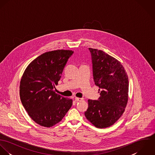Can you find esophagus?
Here are the masks:
<instances>
[{
  "label": "esophagus",
  "mask_w": 155,
  "mask_h": 155,
  "mask_svg": "<svg viewBox=\"0 0 155 155\" xmlns=\"http://www.w3.org/2000/svg\"><path fill=\"white\" fill-rule=\"evenodd\" d=\"M75 100L77 101H81L82 100H83V98H78V97H75Z\"/></svg>",
  "instance_id": "obj_1"
}]
</instances>
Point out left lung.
Segmentation results:
<instances>
[{"instance_id":"8db88e82","label":"left lung","mask_w":155,"mask_h":155,"mask_svg":"<svg viewBox=\"0 0 155 155\" xmlns=\"http://www.w3.org/2000/svg\"><path fill=\"white\" fill-rule=\"evenodd\" d=\"M89 50L94 81L99 87L100 97L97 100H88L85 115L97 128H107L114 124L125 111L128 99V77L118 60L101 50Z\"/></svg>"}]
</instances>
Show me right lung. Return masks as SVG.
<instances>
[{"label":"right lung","mask_w":155,"mask_h":155,"mask_svg":"<svg viewBox=\"0 0 155 155\" xmlns=\"http://www.w3.org/2000/svg\"><path fill=\"white\" fill-rule=\"evenodd\" d=\"M73 51L46 52L31 61L25 70L20 85L22 106L38 124L51 127L60 122L72 106L71 99L54 92L64 68Z\"/></svg>","instance_id":"add662e5"}]
</instances>
